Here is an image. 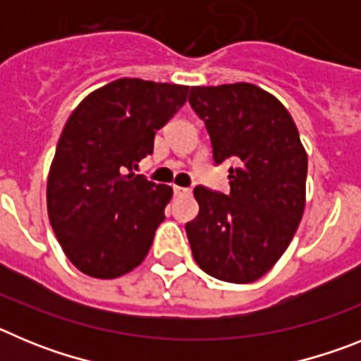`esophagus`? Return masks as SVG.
Returning a JSON list of instances; mask_svg holds the SVG:
<instances>
[{
	"mask_svg": "<svg viewBox=\"0 0 361 361\" xmlns=\"http://www.w3.org/2000/svg\"><path fill=\"white\" fill-rule=\"evenodd\" d=\"M173 193L177 197H180V195H190L191 191L188 190V188H180V186H173Z\"/></svg>",
	"mask_w": 361,
	"mask_h": 361,
	"instance_id": "esophagus-1",
	"label": "esophagus"
}]
</instances>
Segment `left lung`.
I'll list each match as a JSON object with an SVG mask.
<instances>
[{
	"label": "left lung",
	"mask_w": 361,
	"mask_h": 361,
	"mask_svg": "<svg viewBox=\"0 0 361 361\" xmlns=\"http://www.w3.org/2000/svg\"><path fill=\"white\" fill-rule=\"evenodd\" d=\"M188 101L206 124L215 164H237L228 195L193 190L191 253L213 279L255 282L279 262L304 215L307 153L286 106L257 85L191 86Z\"/></svg>",
	"instance_id": "8db88e82"
}]
</instances>
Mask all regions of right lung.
<instances>
[{
    "label": "right lung",
    "mask_w": 361,
    "mask_h": 361,
    "mask_svg": "<svg viewBox=\"0 0 361 361\" xmlns=\"http://www.w3.org/2000/svg\"><path fill=\"white\" fill-rule=\"evenodd\" d=\"M186 95L183 85L123 78L86 95L66 121L47 208L57 242L85 275L117 279L148 255L173 190L133 170Z\"/></svg>",
    "instance_id": "1"
}]
</instances>
